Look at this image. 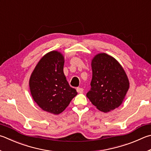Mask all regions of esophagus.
Listing matches in <instances>:
<instances>
[{
    "label": "esophagus",
    "mask_w": 151,
    "mask_h": 151,
    "mask_svg": "<svg viewBox=\"0 0 151 151\" xmlns=\"http://www.w3.org/2000/svg\"><path fill=\"white\" fill-rule=\"evenodd\" d=\"M83 88H80V87H78L76 88V91L78 93H83Z\"/></svg>",
    "instance_id": "obj_1"
}]
</instances>
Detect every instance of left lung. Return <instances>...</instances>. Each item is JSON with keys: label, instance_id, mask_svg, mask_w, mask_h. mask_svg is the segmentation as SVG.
<instances>
[{"label": "left lung", "instance_id": "obj_1", "mask_svg": "<svg viewBox=\"0 0 151 151\" xmlns=\"http://www.w3.org/2000/svg\"><path fill=\"white\" fill-rule=\"evenodd\" d=\"M92 69L91 88L86 96L93 105L105 113L118 108L129 87L121 65L114 57L100 53L92 61Z\"/></svg>", "mask_w": 151, "mask_h": 151}]
</instances>
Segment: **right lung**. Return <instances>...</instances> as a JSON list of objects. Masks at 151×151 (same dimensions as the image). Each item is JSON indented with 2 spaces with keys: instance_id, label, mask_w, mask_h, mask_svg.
Returning <instances> with one entry per match:
<instances>
[{
  "instance_id": "1",
  "label": "right lung",
  "mask_w": 151,
  "mask_h": 151,
  "mask_svg": "<svg viewBox=\"0 0 151 151\" xmlns=\"http://www.w3.org/2000/svg\"><path fill=\"white\" fill-rule=\"evenodd\" d=\"M64 57L58 51L43 56L35 67L29 79L33 98L41 108L59 114L77 94L71 88L63 73Z\"/></svg>"
}]
</instances>
